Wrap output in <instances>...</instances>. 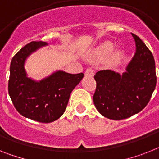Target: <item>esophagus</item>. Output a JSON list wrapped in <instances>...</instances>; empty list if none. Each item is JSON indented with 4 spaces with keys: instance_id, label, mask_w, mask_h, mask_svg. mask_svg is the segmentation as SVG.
Returning <instances> with one entry per match:
<instances>
[{
    "instance_id": "obj_1",
    "label": "esophagus",
    "mask_w": 159,
    "mask_h": 159,
    "mask_svg": "<svg viewBox=\"0 0 159 159\" xmlns=\"http://www.w3.org/2000/svg\"><path fill=\"white\" fill-rule=\"evenodd\" d=\"M94 74V72L93 70V69H91V68H88L86 70V72H85V76H86V77H93Z\"/></svg>"
}]
</instances>
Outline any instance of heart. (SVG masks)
<instances>
[{
    "label": "heart",
    "mask_w": 159,
    "mask_h": 159,
    "mask_svg": "<svg viewBox=\"0 0 159 159\" xmlns=\"http://www.w3.org/2000/svg\"><path fill=\"white\" fill-rule=\"evenodd\" d=\"M114 49V43L110 41H107V42L102 43L97 48L94 50V53H93V57L96 58V59H101V58H104L107 56H108ZM118 54L117 53H114V54L111 57V60L114 61L116 59Z\"/></svg>",
    "instance_id": "obj_1"
}]
</instances>
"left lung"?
Masks as SVG:
<instances>
[{
    "mask_svg": "<svg viewBox=\"0 0 159 159\" xmlns=\"http://www.w3.org/2000/svg\"><path fill=\"white\" fill-rule=\"evenodd\" d=\"M136 52L120 74L111 70L96 73L94 106L111 120H124L140 112L150 100L157 82L154 57L141 39L132 33Z\"/></svg>",
    "mask_w": 159,
    "mask_h": 159,
    "instance_id": "obj_1",
    "label": "left lung"
}]
</instances>
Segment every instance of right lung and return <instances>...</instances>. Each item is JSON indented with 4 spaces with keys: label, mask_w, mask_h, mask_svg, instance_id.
<instances>
[{
    "label": "right lung",
    "mask_w": 159,
    "mask_h": 159,
    "mask_svg": "<svg viewBox=\"0 0 159 159\" xmlns=\"http://www.w3.org/2000/svg\"><path fill=\"white\" fill-rule=\"evenodd\" d=\"M48 43L30 42L13 57L9 68V94L16 110L26 118L41 123L57 120L64 114L69 96L84 74L54 72L40 81L27 77L25 62L30 55Z\"/></svg>",
    "instance_id": "right-lung-1"
}]
</instances>
